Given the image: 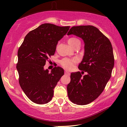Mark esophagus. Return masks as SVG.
Segmentation results:
<instances>
[{
    "instance_id": "obj_1",
    "label": "esophagus",
    "mask_w": 127,
    "mask_h": 127,
    "mask_svg": "<svg viewBox=\"0 0 127 127\" xmlns=\"http://www.w3.org/2000/svg\"><path fill=\"white\" fill-rule=\"evenodd\" d=\"M65 74L68 75V76H69L70 73L69 72H68V71H66V70H65Z\"/></svg>"
}]
</instances>
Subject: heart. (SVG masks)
<instances>
[{"mask_svg": "<svg viewBox=\"0 0 127 127\" xmlns=\"http://www.w3.org/2000/svg\"><path fill=\"white\" fill-rule=\"evenodd\" d=\"M68 42L72 48H73L74 46H76L77 44H81V42L79 40L75 37H71L69 38L68 40ZM77 62V59H69L68 58H64L61 60V64L64 68L66 69H70L73 66L74 64H76Z\"/></svg>", "mask_w": 127, "mask_h": 127, "instance_id": "obj_1", "label": "heart"}]
</instances>
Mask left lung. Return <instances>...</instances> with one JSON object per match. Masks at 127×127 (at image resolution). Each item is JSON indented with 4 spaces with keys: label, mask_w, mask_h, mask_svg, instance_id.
<instances>
[{
    "label": "left lung",
    "mask_w": 127,
    "mask_h": 127,
    "mask_svg": "<svg viewBox=\"0 0 127 127\" xmlns=\"http://www.w3.org/2000/svg\"><path fill=\"white\" fill-rule=\"evenodd\" d=\"M68 35L81 37L85 43V53L78 68L87 73H72L67 85L68 96L74 104L84 105L96 99L110 79L114 65L111 44L97 28L93 26H73Z\"/></svg>",
    "instance_id": "left-lung-1"
}]
</instances>
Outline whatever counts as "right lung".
<instances>
[{
    "mask_svg": "<svg viewBox=\"0 0 127 127\" xmlns=\"http://www.w3.org/2000/svg\"><path fill=\"white\" fill-rule=\"evenodd\" d=\"M69 26L44 23L25 36L18 51L17 69L19 83L28 98L37 104L52 99L54 89L64 75V69L55 66L49 72L44 68L49 58L54 55L59 41Z\"/></svg>",
    "mask_w": 127,
    "mask_h": 127,
    "instance_id": "right-lung-1",
    "label": "right lung"
}]
</instances>
